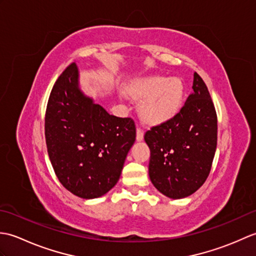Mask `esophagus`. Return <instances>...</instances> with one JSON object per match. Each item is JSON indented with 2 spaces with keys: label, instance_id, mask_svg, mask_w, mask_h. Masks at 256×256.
I'll list each match as a JSON object with an SVG mask.
<instances>
[{
  "label": "esophagus",
  "instance_id": "esophagus-1",
  "mask_svg": "<svg viewBox=\"0 0 256 256\" xmlns=\"http://www.w3.org/2000/svg\"><path fill=\"white\" fill-rule=\"evenodd\" d=\"M143 138H144L143 130L138 128L136 130V140H138V142H140V140H143Z\"/></svg>",
  "mask_w": 256,
  "mask_h": 256
}]
</instances>
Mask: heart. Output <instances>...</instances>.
<instances>
[{"label": "heart", "instance_id": "b5f03b06", "mask_svg": "<svg viewBox=\"0 0 256 256\" xmlns=\"http://www.w3.org/2000/svg\"><path fill=\"white\" fill-rule=\"evenodd\" d=\"M186 88L180 78L148 76L135 78L125 86V94L138 103V116L156 126L172 121L180 112Z\"/></svg>", "mask_w": 256, "mask_h": 256}]
</instances>
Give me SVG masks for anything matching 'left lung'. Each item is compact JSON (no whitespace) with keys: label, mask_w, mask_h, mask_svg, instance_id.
<instances>
[{"label":"left lung","mask_w":256,"mask_h":256,"mask_svg":"<svg viewBox=\"0 0 256 256\" xmlns=\"http://www.w3.org/2000/svg\"><path fill=\"white\" fill-rule=\"evenodd\" d=\"M194 92L172 121L150 128L148 174L160 192L172 199L192 194L208 178L216 148L218 122L204 80L194 74Z\"/></svg>","instance_id":"left-lung-1"}]
</instances>
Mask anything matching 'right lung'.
I'll return each mask as SVG.
<instances>
[{
    "instance_id": "add662e5",
    "label": "right lung",
    "mask_w": 256,
    "mask_h": 256,
    "mask_svg": "<svg viewBox=\"0 0 256 256\" xmlns=\"http://www.w3.org/2000/svg\"><path fill=\"white\" fill-rule=\"evenodd\" d=\"M131 118H118L79 88L74 62L52 86L45 116L47 152L62 186L82 199H94L116 186L135 142Z\"/></svg>"
}]
</instances>
